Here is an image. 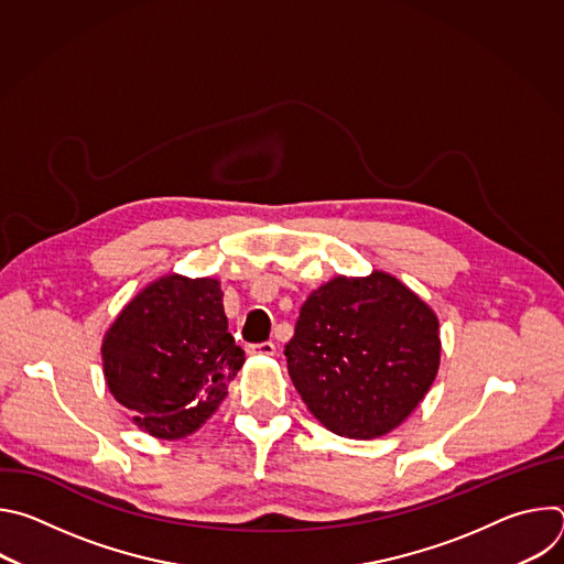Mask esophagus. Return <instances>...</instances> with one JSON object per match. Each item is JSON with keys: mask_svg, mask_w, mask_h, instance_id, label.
<instances>
[{"mask_svg": "<svg viewBox=\"0 0 564 564\" xmlns=\"http://www.w3.org/2000/svg\"><path fill=\"white\" fill-rule=\"evenodd\" d=\"M248 352L252 355H263V357H272L276 352V346L272 341H265V344H257V346H250Z\"/></svg>", "mask_w": 564, "mask_h": 564, "instance_id": "1", "label": "esophagus"}]
</instances>
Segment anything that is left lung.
I'll return each mask as SVG.
<instances>
[{
	"instance_id": "left-lung-1",
	"label": "left lung",
	"mask_w": 564,
	"mask_h": 564,
	"mask_svg": "<svg viewBox=\"0 0 564 564\" xmlns=\"http://www.w3.org/2000/svg\"><path fill=\"white\" fill-rule=\"evenodd\" d=\"M288 372L307 411L350 440L390 433L420 406L440 357L433 307L397 276H335L301 307L285 346Z\"/></svg>"
}]
</instances>
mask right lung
I'll return each instance as SVG.
<instances>
[{"label":"right lung","mask_w":564,"mask_h":564,"mask_svg":"<svg viewBox=\"0 0 564 564\" xmlns=\"http://www.w3.org/2000/svg\"><path fill=\"white\" fill-rule=\"evenodd\" d=\"M100 352L109 392L158 440L198 431L246 364L227 333L220 281L183 274L142 288L107 328Z\"/></svg>","instance_id":"right-lung-1"}]
</instances>
